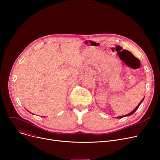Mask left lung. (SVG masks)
I'll return each instance as SVG.
<instances>
[{
  "instance_id": "left-lung-1",
  "label": "left lung",
  "mask_w": 160,
  "mask_h": 160,
  "mask_svg": "<svg viewBox=\"0 0 160 160\" xmlns=\"http://www.w3.org/2000/svg\"><path fill=\"white\" fill-rule=\"evenodd\" d=\"M144 98H145V97L142 99V100H141V101L139 102V104H138V105L136 106V108L135 109H134V110H133L132 112H130V113H128V114H127V115H122V116H120V117H117V118H118V119H121V118H123L124 117H128V116H130V115H132V114H133L134 113L136 112V111L138 110V108H139V106H140V104H141L142 102V101H143Z\"/></svg>"
}]
</instances>
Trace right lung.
<instances>
[{
    "mask_svg": "<svg viewBox=\"0 0 160 160\" xmlns=\"http://www.w3.org/2000/svg\"><path fill=\"white\" fill-rule=\"evenodd\" d=\"M32 114H33V113H32Z\"/></svg>",
    "mask_w": 160,
    "mask_h": 160,
    "instance_id": "add662e5",
    "label": "right lung"
}]
</instances>
